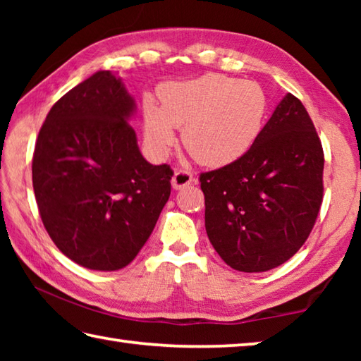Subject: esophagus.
I'll list each match as a JSON object with an SVG mask.
<instances>
[{"instance_id": "34e87169", "label": "esophagus", "mask_w": 361, "mask_h": 361, "mask_svg": "<svg viewBox=\"0 0 361 361\" xmlns=\"http://www.w3.org/2000/svg\"><path fill=\"white\" fill-rule=\"evenodd\" d=\"M192 183V175L188 170H176L172 178L173 189H183Z\"/></svg>"}]
</instances>
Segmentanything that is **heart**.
<instances>
[{
  "label": "heart",
  "instance_id": "obj_1",
  "mask_svg": "<svg viewBox=\"0 0 361 361\" xmlns=\"http://www.w3.org/2000/svg\"><path fill=\"white\" fill-rule=\"evenodd\" d=\"M267 97L259 84L224 75H205L159 89V106L145 105L143 135L154 157H164L183 129V145L209 167L239 161L264 127Z\"/></svg>",
  "mask_w": 361,
  "mask_h": 361
}]
</instances>
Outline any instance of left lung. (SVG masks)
Here are the masks:
<instances>
[{
  "label": "left lung",
  "instance_id": "left-lung-1",
  "mask_svg": "<svg viewBox=\"0 0 361 361\" xmlns=\"http://www.w3.org/2000/svg\"><path fill=\"white\" fill-rule=\"evenodd\" d=\"M323 164L312 119L286 94L245 156L200 175L207 235L226 264L266 272L302 247L322 205Z\"/></svg>",
  "mask_w": 361,
  "mask_h": 361
}]
</instances>
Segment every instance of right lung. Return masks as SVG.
<instances>
[{
  "label": "right lung",
  "mask_w": 361,
  "mask_h": 361,
  "mask_svg": "<svg viewBox=\"0 0 361 361\" xmlns=\"http://www.w3.org/2000/svg\"><path fill=\"white\" fill-rule=\"evenodd\" d=\"M133 95L94 73L51 108L33 154V189L52 242L76 264L118 271L135 259L170 197L173 170L140 152Z\"/></svg>",
  "instance_id": "1"
}]
</instances>
